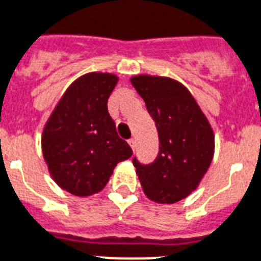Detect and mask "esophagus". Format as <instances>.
<instances>
[{"label": "esophagus", "instance_id": "obj_1", "mask_svg": "<svg viewBox=\"0 0 261 261\" xmlns=\"http://www.w3.org/2000/svg\"><path fill=\"white\" fill-rule=\"evenodd\" d=\"M128 143H129V146L132 147V150H135V147H136V140H135V139H129Z\"/></svg>", "mask_w": 261, "mask_h": 261}]
</instances>
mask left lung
Segmentation results:
<instances>
[{
    "instance_id": "left-lung-1",
    "label": "left lung",
    "mask_w": 261,
    "mask_h": 261,
    "mask_svg": "<svg viewBox=\"0 0 261 261\" xmlns=\"http://www.w3.org/2000/svg\"><path fill=\"white\" fill-rule=\"evenodd\" d=\"M132 85L155 121L160 152L150 165L133 158L143 191L158 203H175L197 190L215 154L211 123L190 91L179 81L135 75Z\"/></svg>"
}]
</instances>
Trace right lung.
<instances>
[{
    "label": "right lung",
    "mask_w": 261,
    "mask_h": 261,
    "mask_svg": "<svg viewBox=\"0 0 261 261\" xmlns=\"http://www.w3.org/2000/svg\"><path fill=\"white\" fill-rule=\"evenodd\" d=\"M118 82L109 72H88L68 86L45 123L41 146L49 173L60 189L89 197L105 189L132 148L119 138L107 110Z\"/></svg>",
    "instance_id": "1"
}]
</instances>
